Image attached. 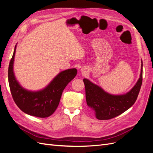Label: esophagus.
I'll use <instances>...</instances> for the list:
<instances>
[{"label": "esophagus", "instance_id": "1", "mask_svg": "<svg viewBox=\"0 0 153 153\" xmlns=\"http://www.w3.org/2000/svg\"><path fill=\"white\" fill-rule=\"evenodd\" d=\"M87 68L86 67H83L81 68V70L80 71L82 73H86L87 72Z\"/></svg>", "mask_w": 153, "mask_h": 153}]
</instances>
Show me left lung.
<instances>
[{"mask_svg": "<svg viewBox=\"0 0 153 153\" xmlns=\"http://www.w3.org/2000/svg\"><path fill=\"white\" fill-rule=\"evenodd\" d=\"M142 61L140 78L130 91L123 95H112L84 78L87 106L99 120H108L121 115L135 103L142 84Z\"/></svg>", "mask_w": 153, "mask_h": 153, "instance_id": "obj_1", "label": "left lung"}]
</instances>
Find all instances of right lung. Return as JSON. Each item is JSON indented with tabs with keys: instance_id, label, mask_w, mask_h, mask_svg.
<instances>
[{
	"instance_id": "1",
	"label": "right lung",
	"mask_w": 153,
	"mask_h": 153,
	"mask_svg": "<svg viewBox=\"0 0 153 153\" xmlns=\"http://www.w3.org/2000/svg\"><path fill=\"white\" fill-rule=\"evenodd\" d=\"M16 47L8 68L9 85L13 100L18 108L27 114L41 118L49 117L57 109L64 88L76 75V69H69L59 73L43 90L27 91L19 84L14 75Z\"/></svg>"
}]
</instances>
